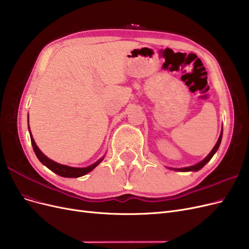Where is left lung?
<instances>
[{
	"instance_id": "obj_1",
	"label": "left lung",
	"mask_w": 249,
	"mask_h": 249,
	"mask_svg": "<svg viewBox=\"0 0 249 249\" xmlns=\"http://www.w3.org/2000/svg\"><path fill=\"white\" fill-rule=\"evenodd\" d=\"M222 137H223V129H222V131H220V134H219V137H218V140H217V142H216V143H215V145L213 146V149L211 150V152L206 156V157L202 160L201 162H199V163H197V164H195V165H193V166H189V167H183V168H171V167H168L169 169H172V170H176V171H198V170H200L202 167H204V165L206 164V163H208L209 161H210V159L213 157V155L216 153V151L218 150V148H219V144H220V142H222Z\"/></svg>"
}]
</instances>
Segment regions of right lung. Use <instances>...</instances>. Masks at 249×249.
<instances>
[{
    "label": "right lung",
    "mask_w": 249,
    "mask_h": 249,
    "mask_svg": "<svg viewBox=\"0 0 249 249\" xmlns=\"http://www.w3.org/2000/svg\"><path fill=\"white\" fill-rule=\"evenodd\" d=\"M27 125H29V117H27ZM29 131H30V135H31V142H32V144H33L34 152H35L36 157H38V159L40 160V162L43 165H45L46 167L49 168L51 171L58 174V176H60L62 178H80V177L85 176V174H87L90 171L93 170L97 166V165L105 159V156H104V157H101L95 163L91 164L90 166H87V167H71V166H68V165L59 164L57 162H55V161L49 159L47 156H45L40 151V149L38 148V145L36 144L34 137L32 135V132H31V129H30V125H29Z\"/></svg>",
    "instance_id": "right-lung-1"
}]
</instances>
